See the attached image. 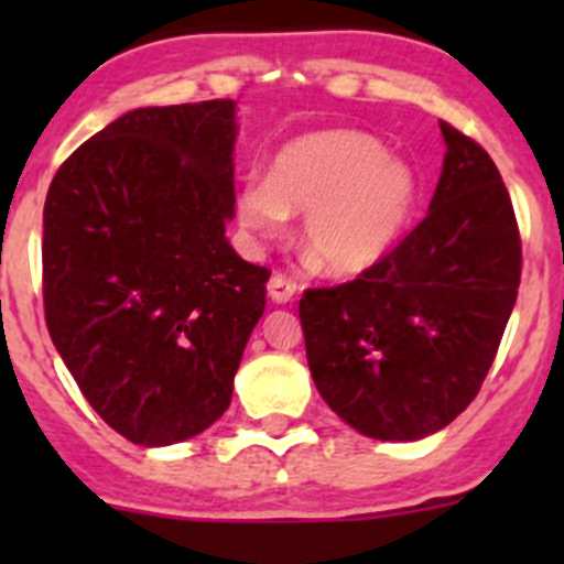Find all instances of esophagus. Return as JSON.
Wrapping results in <instances>:
<instances>
[{
    "mask_svg": "<svg viewBox=\"0 0 564 564\" xmlns=\"http://www.w3.org/2000/svg\"><path fill=\"white\" fill-rule=\"evenodd\" d=\"M267 292H270V297L275 300V303H289V300L294 297V292H297V283H294L292 278L283 275V272H275V275L270 278V283H267Z\"/></svg>",
    "mask_w": 564,
    "mask_h": 564,
    "instance_id": "esophagus-1",
    "label": "esophagus"
}]
</instances>
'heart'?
Instances as JSON below:
<instances>
[{"instance_id": "heart-1", "label": "heart", "mask_w": 564, "mask_h": 564, "mask_svg": "<svg viewBox=\"0 0 564 564\" xmlns=\"http://www.w3.org/2000/svg\"><path fill=\"white\" fill-rule=\"evenodd\" d=\"M420 198L414 169L357 130H318L289 141L270 180H248L237 215L248 231L275 237L289 213H308L303 242L327 275L377 267L406 235Z\"/></svg>"}]
</instances>
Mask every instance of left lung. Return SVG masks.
<instances>
[{
	"label": "left lung",
	"instance_id": "1",
	"mask_svg": "<svg viewBox=\"0 0 564 564\" xmlns=\"http://www.w3.org/2000/svg\"><path fill=\"white\" fill-rule=\"evenodd\" d=\"M447 155L429 215L377 267L303 292L318 395L360 434L412 442L475 401L521 283V235L502 174L440 122Z\"/></svg>",
	"mask_w": 564,
	"mask_h": 564
}]
</instances>
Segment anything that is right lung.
Wrapping results in <instances>:
<instances>
[{
  "label": "right lung",
  "instance_id": "obj_1",
  "mask_svg": "<svg viewBox=\"0 0 564 564\" xmlns=\"http://www.w3.org/2000/svg\"><path fill=\"white\" fill-rule=\"evenodd\" d=\"M235 100L135 108L84 141L43 209V308L89 406L133 445L229 409L270 270L226 240Z\"/></svg>",
  "mask_w": 564,
  "mask_h": 564
}]
</instances>
